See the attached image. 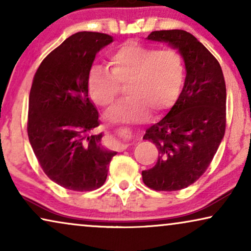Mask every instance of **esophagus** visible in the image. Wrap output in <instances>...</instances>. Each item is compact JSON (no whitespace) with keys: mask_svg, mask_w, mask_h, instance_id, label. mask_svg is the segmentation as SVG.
<instances>
[{"mask_svg":"<svg viewBox=\"0 0 251 251\" xmlns=\"http://www.w3.org/2000/svg\"><path fill=\"white\" fill-rule=\"evenodd\" d=\"M123 131H126V130H123ZM120 147H121V150H126V147H128V144H126V143H122V144H120Z\"/></svg>","mask_w":251,"mask_h":251,"instance_id":"1","label":"esophagus"}]
</instances>
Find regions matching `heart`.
Listing matches in <instances>:
<instances>
[{
	"label": "heart",
	"instance_id": "1",
	"mask_svg": "<svg viewBox=\"0 0 251 251\" xmlns=\"http://www.w3.org/2000/svg\"><path fill=\"white\" fill-rule=\"evenodd\" d=\"M111 71L100 65L90 68L87 88L91 100L107 107L121 85L129 96L107 112L116 121L139 122L154 113L164 112L176 101L184 82V61L175 49H157L138 42H126L109 57Z\"/></svg>",
	"mask_w": 251,
	"mask_h": 251
}]
</instances>
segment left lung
Returning a JSON list of instances; mask_svg holds the SVG:
<instances>
[{
	"label": "left lung",
	"mask_w": 251,
	"mask_h": 251,
	"mask_svg": "<svg viewBox=\"0 0 251 251\" xmlns=\"http://www.w3.org/2000/svg\"><path fill=\"white\" fill-rule=\"evenodd\" d=\"M149 40L176 48L186 67L184 88L162 120L143 139L159 151L156 164L142 173L154 191H179L195 183L211 163L226 128V87L218 60L191 33L155 30Z\"/></svg>",
	"instance_id": "obj_1"
}]
</instances>
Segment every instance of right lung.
Listing matches in <instances>:
<instances>
[{
	"mask_svg": "<svg viewBox=\"0 0 251 251\" xmlns=\"http://www.w3.org/2000/svg\"><path fill=\"white\" fill-rule=\"evenodd\" d=\"M113 42L104 33L78 32L44 58L29 92L27 133L44 174L67 190L87 192L105 183L116 152L101 145L98 111L87 78L96 53Z\"/></svg>",
	"mask_w": 251,
	"mask_h": 251,
	"instance_id": "right-lung-1",
	"label": "right lung"
}]
</instances>
